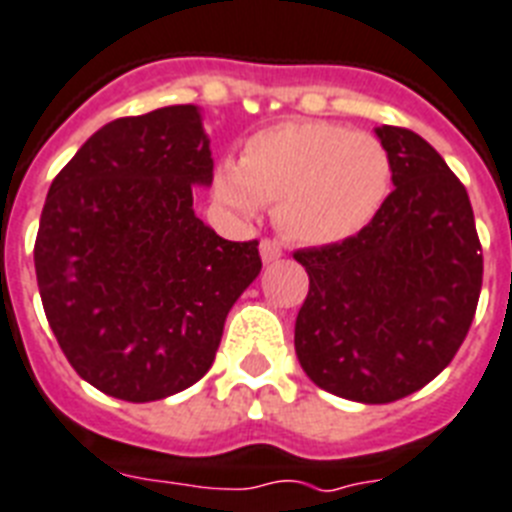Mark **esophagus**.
I'll return each instance as SVG.
<instances>
[{
	"label": "esophagus",
	"mask_w": 512,
	"mask_h": 512,
	"mask_svg": "<svg viewBox=\"0 0 512 512\" xmlns=\"http://www.w3.org/2000/svg\"><path fill=\"white\" fill-rule=\"evenodd\" d=\"M281 255H284V249L278 247L276 242H270V239H263V242H260V257H263V263H276V260H281Z\"/></svg>",
	"instance_id": "esophagus-1"
}]
</instances>
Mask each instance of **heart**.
I'll use <instances>...</instances> for the list:
<instances>
[{"instance_id": "b5f03b06", "label": "heart", "mask_w": 512, "mask_h": 512, "mask_svg": "<svg viewBox=\"0 0 512 512\" xmlns=\"http://www.w3.org/2000/svg\"><path fill=\"white\" fill-rule=\"evenodd\" d=\"M392 186V160L376 136L323 120L281 123L249 136L239 162L220 160L213 191L236 218L273 205L292 242L328 247L363 231Z\"/></svg>"}]
</instances>
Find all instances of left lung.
<instances>
[{
  "instance_id": "8db88e82",
  "label": "left lung",
  "mask_w": 512,
  "mask_h": 512,
  "mask_svg": "<svg viewBox=\"0 0 512 512\" xmlns=\"http://www.w3.org/2000/svg\"><path fill=\"white\" fill-rule=\"evenodd\" d=\"M394 191L347 242L299 249L310 292L294 350L315 386L363 405L418 392L450 365L479 305L468 191L423 136L378 126Z\"/></svg>"
}]
</instances>
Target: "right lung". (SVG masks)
Segmentation results:
<instances>
[{
	"label": "right lung",
	"instance_id": "obj_1",
	"mask_svg": "<svg viewBox=\"0 0 512 512\" xmlns=\"http://www.w3.org/2000/svg\"><path fill=\"white\" fill-rule=\"evenodd\" d=\"M213 184L197 105L118 118L49 186L33 247L44 313L68 363L99 392L165 400L197 384L228 310L257 278V242L194 215Z\"/></svg>",
	"mask_w": 512,
	"mask_h": 512
}]
</instances>
